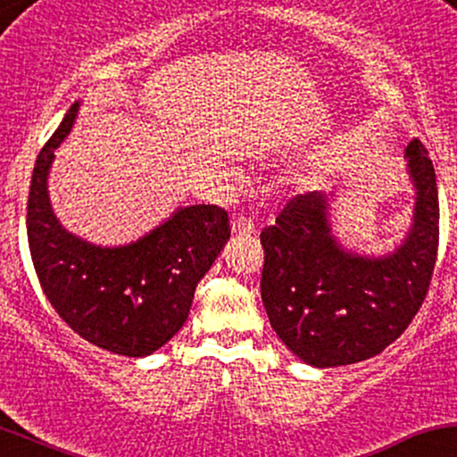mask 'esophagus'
<instances>
[{"mask_svg":"<svg viewBox=\"0 0 457 457\" xmlns=\"http://www.w3.org/2000/svg\"><path fill=\"white\" fill-rule=\"evenodd\" d=\"M233 233L235 235H253L254 233V222L253 218H248V215H237V218L233 220Z\"/></svg>","mask_w":457,"mask_h":457,"instance_id":"esophagus-1","label":"esophagus"}]
</instances>
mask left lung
I'll return each instance as SVG.
<instances>
[{"mask_svg": "<svg viewBox=\"0 0 457 457\" xmlns=\"http://www.w3.org/2000/svg\"><path fill=\"white\" fill-rule=\"evenodd\" d=\"M408 170L417 187L406 242L382 259L350 254L330 235L321 192L297 194L261 230V297L283 343L312 367L378 356L421 309L438 254V187L428 148L412 140Z\"/></svg>", "mask_w": 457, "mask_h": 457, "instance_id": "1", "label": "left lung"}]
</instances>
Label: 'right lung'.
<instances>
[{
	"instance_id": "add662e5",
	"label": "right lung",
	"mask_w": 457,
	"mask_h": 457,
	"mask_svg": "<svg viewBox=\"0 0 457 457\" xmlns=\"http://www.w3.org/2000/svg\"><path fill=\"white\" fill-rule=\"evenodd\" d=\"M79 104L38 153L28 196V242L36 276L55 312L81 339L120 356H148L186 324L194 291L230 237L218 204L179 209L146 237L101 248L66 233L49 204L54 151Z\"/></svg>"
}]
</instances>
